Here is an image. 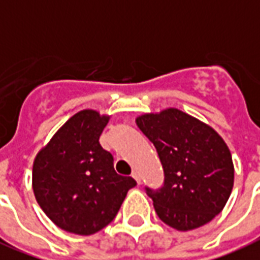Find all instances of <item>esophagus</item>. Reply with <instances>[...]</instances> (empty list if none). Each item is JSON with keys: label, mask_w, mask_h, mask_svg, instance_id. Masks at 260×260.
I'll use <instances>...</instances> for the list:
<instances>
[{"label": "esophagus", "mask_w": 260, "mask_h": 260, "mask_svg": "<svg viewBox=\"0 0 260 260\" xmlns=\"http://www.w3.org/2000/svg\"><path fill=\"white\" fill-rule=\"evenodd\" d=\"M133 178L136 179V182L138 183V184H141V183H142V179H141V175L138 171H134V172H133Z\"/></svg>", "instance_id": "obj_1"}]
</instances>
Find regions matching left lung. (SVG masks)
Returning <instances> with one entry per match:
<instances>
[{"instance_id": "1", "label": "left lung", "mask_w": 260, "mask_h": 260, "mask_svg": "<svg viewBox=\"0 0 260 260\" xmlns=\"http://www.w3.org/2000/svg\"><path fill=\"white\" fill-rule=\"evenodd\" d=\"M137 126L154 145L164 186L146 187L158 218L178 231L199 228L220 214L235 182L232 154L222 137L178 108L144 114Z\"/></svg>"}]
</instances>
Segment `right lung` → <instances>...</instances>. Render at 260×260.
Here are the masks:
<instances>
[{
  "mask_svg": "<svg viewBox=\"0 0 260 260\" xmlns=\"http://www.w3.org/2000/svg\"><path fill=\"white\" fill-rule=\"evenodd\" d=\"M108 120L110 115L94 110L78 111L34 160L36 201L66 232L89 236L107 226L137 184L130 176L116 174L112 154L99 142Z\"/></svg>",
  "mask_w": 260,
  "mask_h": 260,
  "instance_id": "1",
  "label": "right lung"
}]
</instances>
